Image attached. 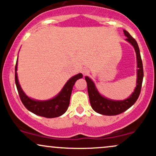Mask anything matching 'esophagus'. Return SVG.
<instances>
[{
  "instance_id": "1",
  "label": "esophagus",
  "mask_w": 156,
  "mask_h": 156,
  "mask_svg": "<svg viewBox=\"0 0 156 156\" xmlns=\"http://www.w3.org/2000/svg\"><path fill=\"white\" fill-rule=\"evenodd\" d=\"M82 73H83V76H87V75H88L89 73V69H83V70H82Z\"/></svg>"
}]
</instances>
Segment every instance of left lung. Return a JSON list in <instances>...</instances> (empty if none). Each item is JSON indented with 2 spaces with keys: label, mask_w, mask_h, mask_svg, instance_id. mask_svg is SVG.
I'll use <instances>...</instances> for the list:
<instances>
[{
  "label": "left lung",
  "mask_w": 156,
  "mask_h": 156,
  "mask_svg": "<svg viewBox=\"0 0 156 156\" xmlns=\"http://www.w3.org/2000/svg\"><path fill=\"white\" fill-rule=\"evenodd\" d=\"M124 34L127 37L126 41H128L133 46L136 53L137 60V80L136 87L134 89V92L130 94V96L124 101H113L108 98H104L98 92L96 89L94 82L92 81L89 77L86 76L85 79L87 83V89L89 98V101L92 108L96 112L103 115L114 116L121 114V113L128 110L130 107H131L136 101H137L139 94L141 92V85H142L143 77H144V71H143L142 61H141L140 51H139V46L135 39L130 36L128 31L123 30Z\"/></svg>",
  "instance_id": "8db88e82"
}]
</instances>
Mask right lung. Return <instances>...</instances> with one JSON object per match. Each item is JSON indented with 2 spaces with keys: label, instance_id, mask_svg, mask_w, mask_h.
Segmentation results:
<instances>
[{
  "label": "right lung",
  "instance_id": "1",
  "mask_svg": "<svg viewBox=\"0 0 156 156\" xmlns=\"http://www.w3.org/2000/svg\"><path fill=\"white\" fill-rule=\"evenodd\" d=\"M17 61L15 65V83L21 101L28 111L41 117L47 118L58 117L62 115L67 110L69 105L73 87L78 79L83 77L81 73L72 77L68 80L62 91L53 99L48 101H36L31 99L25 94L20 85L17 74Z\"/></svg>",
  "mask_w": 156,
  "mask_h": 156
}]
</instances>
